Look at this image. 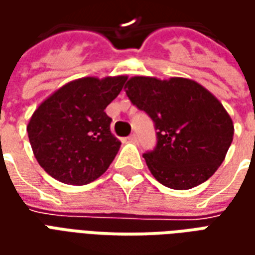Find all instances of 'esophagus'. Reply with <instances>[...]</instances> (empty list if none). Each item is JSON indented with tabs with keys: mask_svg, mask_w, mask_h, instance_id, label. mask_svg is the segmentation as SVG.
<instances>
[{
	"mask_svg": "<svg viewBox=\"0 0 255 255\" xmlns=\"http://www.w3.org/2000/svg\"><path fill=\"white\" fill-rule=\"evenodd\" d=\"M128 140H129V142H132V143H136V142H138V136H136V133H131V135H129V138H128Z\"/></svg>",
	"mask_w": 255,
	"mask_h": 255,
	"instance_id": "1",
	"label": "esophagus"
}]
</instances>
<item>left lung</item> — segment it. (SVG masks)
<instances>
[{
  "instance_id": "1",
  "label": "left lung",
  "mask_w": 255,
  "mask_h": 255,
  "mask_svg": "<svg viewBox=\"0 0 255 255\" xmlns=\"http://www.w3.org/2000/svg\"><path fill=\"white\" fill-rule=\"evenodd\" d=\"M126 93L154 122L157 146L143 154L165 187L190 190L217 171L234 139V123L209 90L186 78L132 76Z\"/></svg>"
}]
</instances>
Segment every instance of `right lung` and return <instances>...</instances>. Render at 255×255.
I'll return each mask as SVG.
<instances>
[{
    "label": "right lung",
    "mask_w": 255,
    "mask_h": 255,
    "mask_svg": "<svg viewBox=\"0 0 255 255\" xmlns=\"http://www.w3.org/2000/svg\"><path fill=\"white\" fill-rule=\"evenodd\" d=\"M126 75L76 79L42 101L27 132L38 164L56 180L83 186L109 168L122 142L112 133L106 106L120 94Z\"/></svg>",
    "instance_id": "add662e5"
}]
</instances>
